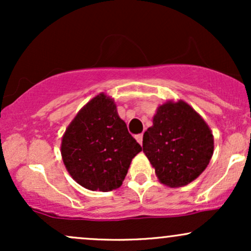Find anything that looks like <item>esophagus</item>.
I'll return each mask as SVG.
<instances>
[{
    "instance_id": "obj_1",
    "label": "esophagus",
    "mask_w": 251,
    "mask_h": 251,
    "mask_svg": "<svg viewBox=\"0 0 251 251\" xmlns=\"http://www.w3.org/2000/svg\"><path fill=\"white\" fill-rule=\"evenodd\" d=\"M135 139H137V142L142 145L143 144V134H137L135 135Z\"/></svg>"
}]
</instances>
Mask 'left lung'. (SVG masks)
<instances>
[{
  "label": "left lung",
  "mask_w": 251,
  "mask_h": 251,
  "mask_svg": "<svg viewBox=\"0 0 251 251\" xmlns=\"http://www.w3.org/2000/svg\"><path fill=\"white\" fill-rule=\"evenodd\" d=\"M143 151L162 184L188 185L209 165L214 135L208 124L183 100L157 108L153 125L143 137Z\"/></svg>",
  "instance_id": "obj_1"
}]
</instances>
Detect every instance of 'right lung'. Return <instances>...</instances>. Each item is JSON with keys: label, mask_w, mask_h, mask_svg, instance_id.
I'll return each mask as SVG.
<instances>
[{"label": "right lung", "mask_w": 251, "mask_h": 251, "mask_svg": "<svg viewBox=\"0 0 251 251\" xmlns=\"http://www.w3.org/2000/svg\"><path fill=\"white\" fill-rule=\"evenodd\" d=\"M142 146L128 133L111 97L89 100L66 128L61 155L74 180L92 191L120 188Z\"/></svg>", "instance_id": "add662e5"}]
</instances>
